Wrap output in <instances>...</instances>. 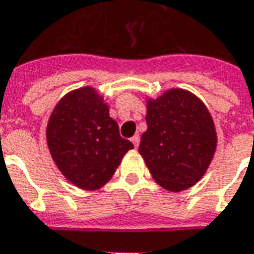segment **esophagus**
<instances>
[{
	"label": "esophagus",
	"mask_w": 254,
	"mask_h": 254,
	"mask_svg": "<svg viewBox=\"0 0 254 254\" xmlns=\"http://www.w3.org/2000/svg\"><path fill=\"white\" fill-rule=\"evenodd\" d=\"M130 140H132L133 145H134V147L137 148V147H139V143H140V137H139V136H137V134H134V136H133V137Z\"/></svg>",
	"instance_id": "esophagus-1"
}]
</instances>
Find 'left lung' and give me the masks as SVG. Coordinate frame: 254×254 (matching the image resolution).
Instances as JSON below:
<instances>
[{
	"label": "left lung",
	"instance_id": "8db88e82",
	"mask_svg": "<svg viewBox=\"0 0 254 254\" xmlns=\"http://www.w3.org/2000/svg\"><path fill=\"white\" fill-rule=\"evenodd\" d=\"M145 122L139 152L154 180L176 192L199 182L217 143L205 104L187 90H168L148 100Z\"/></svg>",
	"mask_w": 254,
	"mask_h": 254
}]
</instances>
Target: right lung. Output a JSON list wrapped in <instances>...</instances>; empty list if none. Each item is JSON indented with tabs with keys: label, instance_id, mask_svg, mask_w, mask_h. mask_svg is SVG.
Returning a JSON list of instances; mask_svg holds the SVG:
<instances>
[{
	"label": "right lung",
	"instance_id": "1",
	"mask_svg": "<svg viewBox=\"0 0 254 254\" xmlns=\"http://www.w3.org/2000/svg\"><path fill=\"white\" fill-rule=\"evenodd\" d=\"M53 161L64 177L84 190L109 182L133 144L120 134L107 104L90 86L67 93L53 110L47 127Z\"/></svg>",
	"mask_w": 254,
	"mask_h": 254
}]
</instances>
